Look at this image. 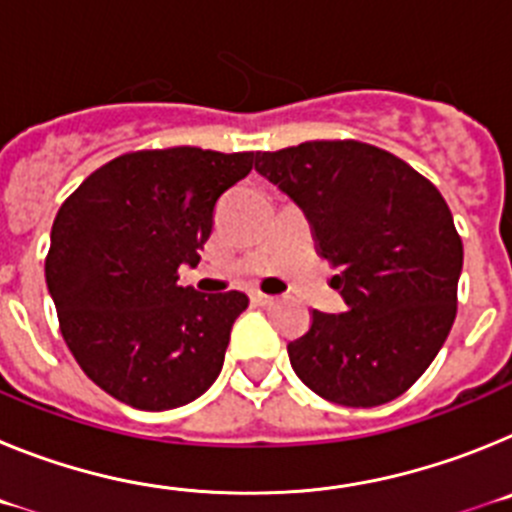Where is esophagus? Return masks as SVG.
Masks as SVG:
<instances>
[{
  "label": "esophagus",
  "instance_id": "esophagus-1",
  "mask_svg": "<svg viewBox=\"0 0 512 512\" xmlns=\"http://www.w3.org/2000/svg\"><path fill=\"white\" fill-rule=\"evenodd\" d=\"M251 300L256 302V305H274V302H277V297L266 295V292H253Z\"/></svg>",
  "mask_w": 512,
  "mask_h": 512
}]
</instances>
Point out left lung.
Segmentation results:
<instances>
[{"label":"left lung","instance_id":"1","mask_svg":"<svg viewBox=\"0 0 512 512\" xmlns=\"http://www.w3.org/2000/svg\"><path fill=\"white\" fill-rule=\"evenodd\" d=\"M256 171L302 207L346 300L341 315L312 310L305 336L287 343L297 377L346 408L408 392L454 325L464 261L436 184L361 140L259 151Z\"/></svg>","mask_w":512,"mask_h":512}]
</instances>
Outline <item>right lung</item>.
Instances as JSON below:
<instances>
[{"label":"right lung","instance_id":"obj_1","mask_svg":"<svg viewBox=\"0 0 512 512\" xmlns=\"http://www.w3.org/2000/svg\"><path fill=\"white\" fill-rule=\"evenodd\" d=\"M253 158L194 146L122 153L53 220L45 282L63 341L84 374L130 408L187 405L223 369L248 297L179 287V266L200 261L217 200Z\"/></svg>","mask_w":512,"mask_h":512}]
</instances>
